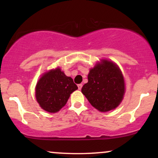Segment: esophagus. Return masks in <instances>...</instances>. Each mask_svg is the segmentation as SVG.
Listing matches in <instances>:
<instances>
[{
	"instance_id": "esophagus-1",
	"label": "esophagus",
	"mask_w": 158,
	"mask_h": 158,
	"mask_svg": "<svg viewBox=\"0 0 158 158\" xmlns=\"http://www.w3.org/2000/svg\"><path fill=\"white\" fill-rule=\"evenodd\" d=\"M81 88H82V85H81V84H79V85H78V89L81 90Z\"/></svg>"
}]
</instances>
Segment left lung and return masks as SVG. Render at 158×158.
<instances>
[{
  "label": "left lung",
  "mask_w": 158,
  "mask_h": 158,
  "mask_svg": "<svg viewBox=\"0 0 158 158\" xmlns=\"http://www.w3.org/2000/svg\"><path fill=\"white\" fill-rule=\"evenodd\" d=\"M88 79L81 93L96 109L107 112L120 104L125 94V81L115 63L102 59L90 69Z\"/></svg>",
  "instance_id": "left-lung-1"
}]
</instances>
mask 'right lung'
I'll return each mask as SVG.
<instances>
[{"instance_id":"add662e5","label":"right lung","mask_w":158,"mask_h":158,"mask_svg":"<svg viewBox=\"0 0 158 158\" xmlns=\"http://www.w3.org/2000/svg\"><path fill=\"white\" fill-rule=\"evenodd\" d=\"M78 89L71 77L57 68L43 74L35 87V97L42 109L56 113L68 102L70 94Z\"/></svg>"}]
</instances>
